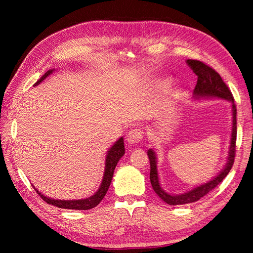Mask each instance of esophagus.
<instances>
[{
  "label": "esophagus",
  "instance_id": "34e87169",
  "mask_svg": "<svg viewBox=\"0 0 253 253\" xmlns=\"http://www.w3.org/2000/svg\"><path fill=\"white\" fill-rule=\"evenodd\" d=\"M142 139V130L139 129V128H135V129H131L129 132L127 133L126 136V141L128 144H136L140 142Z\"/></svg>",
  "mask_w": 253,
  "mask_h": 253
}]
</instances>
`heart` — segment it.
<instances>
[{
  "label": "heart",
  "mask_w": 253,
  "mask_h": 253,
  "mask_svg": "<svg viewBox=\"0 0 253 253\" xmlns=\"http://www.w3.org/2000/svg\"><path fill=\"white\" fill-rule=\"evenodd\" d=\"M154 85H155V88H157V89L166 88L169 85V80H158Z\"/></svg>",
  "instance_id": "heart-1"
}]
</instances>
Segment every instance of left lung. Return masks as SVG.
Wrapping results in <instances>:
<instances>
[{
    "mask_svg": "<svg viewBox=\"0 0 253 253\" xmlns=\"http://www.w3.org/2000/svg\"><path fill=\"white\" fill-rule=\"evenodd\" d=\"M186 63L187 65L191 68V71L198 76L196 88L193 90V98L196 100L221 99L230 102V104H232L233 116L232 135H230V144L228 149L227 162L225 164L223 169L219 171L215 177H213L211 180H209L199 186H196L195 188H192V189L188 190L184 193H176V195H171V193L166 192L163 188L161 187L158 173L157 154H155L153 149L148 150L147 153L150 161V181H151L152 188L154 192L157 193L164 202L169 204V206H180V204L192 203L208 195L210 191L214 189V188L227 176L229 170L232 169L236 151V136H237V121H236V114H237V110H236V105L234 103L232 92H230L227 85L225 84L218 73L214 71L213 68L209 67L204 63L196 60H187Z\"/></svg>",
    "mask_w": 253,
    "mask_h": 253,
    "instance_id": "left-lung-1",
    "label": "left lung"
}]
</instances>
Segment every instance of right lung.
<instances>
[{
    "mask_svg": "<svg viewBox=\"0 0 253 253\" xmlns=\"http://www.w3.org/2000/svg\"><path fill=\"white\" fill-rule=\"evenodd\" d=\"M53 72H55V69H50V71H47L43 76H42L35 84V87L38 84H40L46 77H49ZM124 154H125V146H124V139L123 137H121L109 149V151L106 152L104 174H103V178H102L99 189L96 190V192L93 193L92 196H90L85 199H78V200H58L57 199L56 200V199H52L44 196L43 193H41L37 189V188L35 187L34 188L46 203L52 204V206H55L61 209H69V210H90L98 206V204L102 201V199H103L104 196L106 195V192L109 190V187L111 185L113 174H114V169L116 168L118 161L121 160V158H123Z\"/></svg>",
    "mask_w": 253,
    "mask_h": 253,
    "instance_id": "1",
    "label": "right lung"
}]
</instances>
